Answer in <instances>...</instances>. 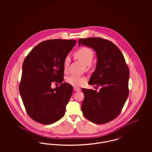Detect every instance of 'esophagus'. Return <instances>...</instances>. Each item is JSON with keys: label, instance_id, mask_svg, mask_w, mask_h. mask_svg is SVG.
<instances>
[{"label": "esophagus", "instance_id": "1", "mask_svg": "<svg viewBox=\"0 0 152 152\" xmlns=\"http://www.w3.org/2000/svg\"><path fill=\"white\" fill-rule=\"evenodd\" d=\"M73 89H74V91H76V92H79V91H80V89L79 88H77V87H74V88H73Z\"/></svg>", "mask_w": 152, "mask_h": 152}]
</instances>
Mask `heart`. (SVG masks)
<instances>
[{
  "instance_id": "obj_1",
  "label": "heart",
  "mask_w": 152,
  "mask_h": 152,
  "mask_svg": "<svg viewBox=\"0 0 152 152\" xmlns=\"http://www.w3.org/2000/svg\"><path fill=\"white\" fill-rule=\"evenodd\" d=\"M74 55L78 58L85 65H89L94 58V52L87 47H82L74 53ZM70 63V58L69 56L65 57L63 61V69L64 71L66 72L68 71V66ZM87 80L85 77L79 76L72 75L66 77V81L70 85L73 87H79L84 85Z\"/></svg>"
}]
</instances>
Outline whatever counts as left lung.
<instances>
[{"label":"left lung","instance_id":"obj_1","mask_svg":"<svg viewBox=\"0 0 152 152\" xmlns=\"http://www.w3.org/2000/svg\"><path fill=\"white\" fill-rule=\"evenodd\" d=\"M81 44L96 51L97 65L88 84L101 87L100 91L83 88L81 110L92 123L102 124L120 113L128 94L129 70L122 52L115 44L100 37L80 39Z\"/></svg>","mask_w":152,"mask_h":152}]
</instances>
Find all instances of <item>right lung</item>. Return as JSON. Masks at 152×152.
I'll return each instance as SVG.
<instances>
[{
    "label": "right lung",
    "mask_w": 152,
    "mask_h": 152,
    "mask_svg": "<svg viewBox=\"0 0 152 152\" xmlns=\"http://www.w3.org/2000/svg\"><path fill=\"white\" fill-rule=\"evenodd\" d=\"M75 40L52 39L37 44L25 58L19 92L28 116L37 123L52 124L61 118L72 94V87L63 83V61ZM52 82L61 83L52 89Z\"/></svg>",
    "instance_id": "1"
}]
</instances>
